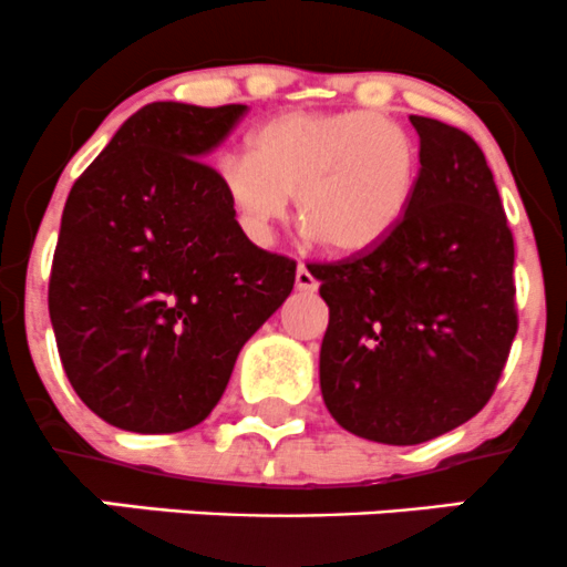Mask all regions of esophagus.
Wrapping results in <instances>:
<instances>
[{
    "label": "esophagus",
    "instance_id": "1",
    "mask_svg": "<svg viewBox=\"0 0 567 567\" xmlns=\"http://www.w3.org/2000/svg\"><path fill=\"white\" fill-rule=\"evenodd\" d=\"M296 288L303 290V293H312V290H318V277L309 271V266L301 264L299 268H296Z\"/></svg>",
    "mask_w": 567,
    "mask_h": 567
}]
</instances>
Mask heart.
<instances>
[{
	"label": "heart",
	"mask_w": 567,
	"mask_h": 567,
	"mask_svg": "<svg viewBox=\"0 0 567 567\" xmlns=\"http://www.w3.org/2000/svg\"><path fill=\"white\" fill-rule=\"evenodd\" d=\"M249 154L219 159V184L264 238L296 196L307 234L339 255L383 244L408 217L419 148L402 124L372 111H288L252 133Z\"/></svg>",
	"instance_id": "b5f03b06"
}]
</instances>
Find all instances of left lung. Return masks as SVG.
Returning a JSON list of instances; mask_svg holds the SVG:
<instances>
[{"mask_svg":"<svg viewBox=\"0 0 567 567\" xmlns=\"http://www.w3.org/2000/svg\"><path fill=\"white\" fill-rule=\"evenodd\" d=\"M421 138L413 204L393 234L337 264H309L329 303L320 391L339 426L419 445L484 410L516 318L514 236L481 146L410 116Z\"/></svg>","mask_w":567,"mask_h":567,"instance_id":"obj_1","label":"left lung"}]
</instances>
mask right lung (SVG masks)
<instances>
[{"instance_id":"obj_1","label":"right lung","mask_w":567,"mask_h":567,"mask_svg":"<svg viewBox=\"0 0 567 567\" xmlns=\"http://www.w3.org/2000/svg\"><path fill=\"white\" fill-rule=\"evenodd\" d=\"M244 111L143 105L70 189L48 312L70 385L113 426L200 424L293 290L296 260L249 241L204 163Z\"/></svg>"}]
</instances>
